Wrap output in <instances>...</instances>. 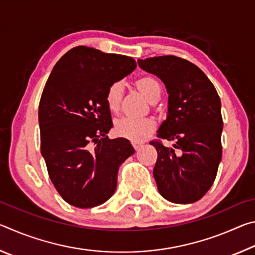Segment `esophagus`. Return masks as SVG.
<instances>
[{
  "label": "esophagus",
  "instance_id": "34e87169",
  "mask_svg": "<svg viewBox=\"0 0 255 255\" xmlns=\"http://www.w3.org/2000/svg\"><path fill=\"white\" fill-rule=\"evenodd\" d=\"M131 144L133 146V148H135V150H139L141 147H143V144L138 143V141H131Z\"/></svg>",
  "mask_w": 255,
  "mask_h": 255
}]
</instances>
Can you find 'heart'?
Masks as SVG:
<instances>
[{
    "label": "heart",
    "mask_w": 255,
    "mask_h": 255,
    "mask_svg": "<svg viewBox=\"0 0 255 255\" xmlns=\"http://www.w3.org/2000/svg\"><path fill=\"white\" fill-rule=\"evenodd\" d=\"M136 85L141 93L153 101L159 98L161 94V84L153 76H141L137 79ZM124 86L122 82H115L106 92V103L108 109L115 112L119 109L120 102L123 98ZM155 129L154 119L148 117H132V116H124L116 120L115 130L119 136L129 138L132 140H141L149 136Z\"/></svg>",
    "instance_id": "1"
}]
</instances>
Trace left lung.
<instances>
[{
  "label": "left lung",
  "mask_w": 255,
  "mask_h": 255,
  "mask_svg": "<svg viewBox=\"0 0 255 255\" xmlns=\"http://www.w3.org/2000/svg\"><path fill=\"white\" fill-rule=\"evenodd\" d=\"M138 65L163 81L169 93L167 117L157 137L153 175L161 196L174 204H192L213 185L222 159L221 99L199 67L173 55L138 59ZM179 154H177V152Z\"/></svg>",
  "instance_id": "1"
}]
</instances>
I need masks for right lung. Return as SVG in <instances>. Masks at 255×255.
Instances as JSON below:
<instances>
[{"label":"right lung","mask_w":255,"mask_h":255,"mask_svg":"<svg viewBox=\"0 0 255 255\" xmlns=\"http://www.w3.org/2000/svg\"><path fill=\"white\" fill-rule=\"evenodd\" d=\"M136 68L135 59L91 47L68 50L51 71L39 102L40 149L51 182L79 208L106 202L119 166L133 154L125 138L109 139V86Z\"/></svg>","instance_id":"right-lung-1"}]
</instances>
